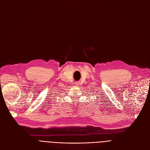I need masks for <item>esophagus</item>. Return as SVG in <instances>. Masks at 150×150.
I'll return each instance as SVG.
<instances>
[{
  "mask_svg": "<svg viewBox=\"0 0 150 150\" xmlns=\"http://www.w3.org/2000/svg\"><path fill=\"white\" fill-rule=\"evenodd\" d=\"M75 85H76V86L79 85V83H76H76H75Z\"/></svg>",
  "mask_w": 150,
  "mask_h": 150,
  "instance_id": "obj_1",
  "label": "esophagus"
}]
</instances>
